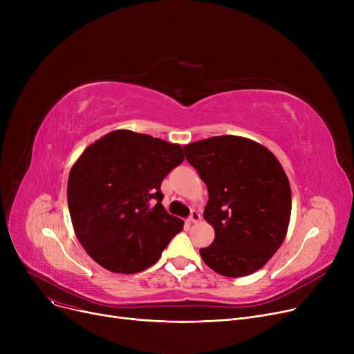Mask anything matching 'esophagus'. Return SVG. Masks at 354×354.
<instances>
[{
    "label": "esophagus",
    "mask_w": 354,
    "mask_h": 354,
    "mask_svg": "<svg viewBox=\"0 0 354 354\" xmlns=\"http://www.w3.org/2000/svg\"><path fill=\"white\" fill-rule=\"evenodd\" d=\"M188 221H189V222H198V221H201V214H199L198 211H195V209H194V211L191 212V215H189Z\"/></svg>",
    "instance_id": "34e87169"
}]
</instances>
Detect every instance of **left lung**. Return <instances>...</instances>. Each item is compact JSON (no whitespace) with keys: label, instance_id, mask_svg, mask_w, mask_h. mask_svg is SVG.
<instances>
[{"label":"left lung","instance_id":"1","mask_svg":"<svg viewBox=\"0 0 354 354\" xmlns=\"http://www.w3.org/2000/svg\"><path fill=\"white\" fill-rule=\"evenodd\" d=\"M208 188L203 218L214 243L199 254L225 277L263 268L281 247L291 215V188L281 163L263 145L239 136H214L183 147Z\"/></svg>","mask_w":354,"mask_h":354}]
</instances>
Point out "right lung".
<instances>
[{
    "mask_svg": "<svg viewBox=\"0 0 354 354\" xmlns=\"http://www.w3.org/2000/svg\"><path fill=\"white\" fill-rule=\"evenodd\" d=\"M185 156L179 145L132 130L91 143L73 165L67 202L74 232L103 268L133 274L153 266L183 221L163 205L160 183Z\"/></svg>",
    "mask_w": 354,
    "mask_h": 354,
    "instance_id": "add662e5",
    "label": "right lung"
}]
</instances>
